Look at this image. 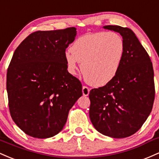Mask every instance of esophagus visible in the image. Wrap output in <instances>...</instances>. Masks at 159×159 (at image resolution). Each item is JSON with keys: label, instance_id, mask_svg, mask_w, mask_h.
Returning a JSON list of instances; mask_svg holds the SVG:
<instances>
[{"label": "esophagus", "instance_id": "esophagus-1", "mask_svg": "<svg viewBox=\"0 0 159 159\" xmlns=\"http://www.w3.org/2000/svg\"><path fill=\"white\" fill-rule=\"evenodd\" d=\"M90 92V89H89L87 86H83V94L84 96H88Z\"/></svg>", "mask_w": 159, "mask_h": 159}]
</instances>
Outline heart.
<instances>
[{
  "label": "heart",
  "instance_id": "obj_1",
  "mask_svg": "<svg viewBox=\"0 0 159 159\" xmlns=\"http://www.w3.org/2000/svg\"><path fill=\"white\" fill-rule=\"evenodd\" d=\"M124 40L119 34L99 31L86 34L73 43L64 55L67 70L76 74L78 62L85 81L95 87L106 85L118 74L125 56Z\"/></svg>",
  "mask_w": 159,
  "mask_h": 159
}]
</instances>
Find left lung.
I'll return each mask as SVG.
<instances>
[{"label": "left lung", "instance_id": "obj_1", "mask_svg": "<svg viewBox=\"0 0 159 159\" xmlns=\"http://www.w3.org/2000/svg\"><path fill=\"white\" fill-rule=\"evenodd\" d=\"M103 28L120 34L125 52L116 77L89 92V117L98 132L124 138L136 133L151 113L155 99L154 71L149 55L132 30L118 25Z\"/></svg>", "mask_w": 159, "mask_h": 159}]
</instances>
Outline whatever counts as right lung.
<instances>
[{
    "mask_svg": "<svg viewBox=\"0 0 159 159\" xmlns=\"http://www.w3.org/2000/svg\"><path fill=\"white\" fill-rule=\"evenodd\" d=\"M76 35L74 27L38 31L14 52L7 74L9 108L14 122L29 136L49 138L59 133L83 94L64 58Z\"/></svg>",
    "mask_w": 159,
    "mask_h": 159,
    "instance_id": "right-lung-1",
    "label": "right lung"
}]
</instances>
